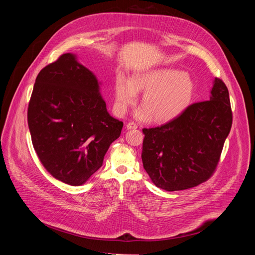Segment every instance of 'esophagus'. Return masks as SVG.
Wrapping results in <instances>:
<instances>
[{
    "instance_id": "obj_1",
    "label": "esophagus",
    "mask_w": 255,
    "mask_h": 255,
    "mask_svg": "<svg viewBox=\"0 0 255 255\" xmlns=\"http://www.w3.org/2000/svg\"><path fill=\"white\" fill-rule=\"evenodd\" d=\"M126 128L129 129V130H131V129H137L138 126H137V124L134 123V122H129V123L126 125Z\"/></svg>"
}]
</instances>
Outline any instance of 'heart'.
Returning a JSON list of instances; mask_svg holds the SVG:
<instances>
[{"label":"heart","mask_w":255,"mask_h":255,"mask_svg":"<svg viewBox=\"0 0 255 255\" xmlns=\"http://www.w3.org/2000/svg\"><path fill=\"white\" fill-rule=\"evenodd\" d=\"M136 92H143V107L135 115L140 120L151 118L167 122L183 113L192 103L195 84L184 71L174 68L151 70L132 78L131 83L120 78L116 83V103L121 112L137 101Z\"/></svg>","instance_id":"b5f03b06"}]
</instances>
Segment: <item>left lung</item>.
<instances>
[{
  "label": "left lung",
  "instance_id": "left-lung-1",
  "mask_svg": "<svg viewBox=\"0 0 255 255\" xmlns=\"http://www.w3.org/2000/svg\"><path fill=\"white\" fill-rule=\"evenodd\" d=\"M209 101L190 105L178 117L143 128L142 162L152 183L165 191L201 185L215 172L232 126L229 92L216 78Z\"/></svg>",
  "mask_w": 255,
  "mask_h": 255
}]
</instances>
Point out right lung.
<instances>
[{
	"instance_id": "obj_1",
	"label": "right lung",
	"mask_w": 255,
	"mask_h": 255,
	"mask_svg": "<svg viewBox=\"0 0 255 255\" xmlns=\"http://www.w3.org/2000/svg\"><path fill=\"white\" fill-rule=\"evenodd\" d=\"M34 150L56 179L81 186L102 166L123 122L107 112L96 77L70 53L43 67L28 105Z\"/></svg>"
}]
</instances>
